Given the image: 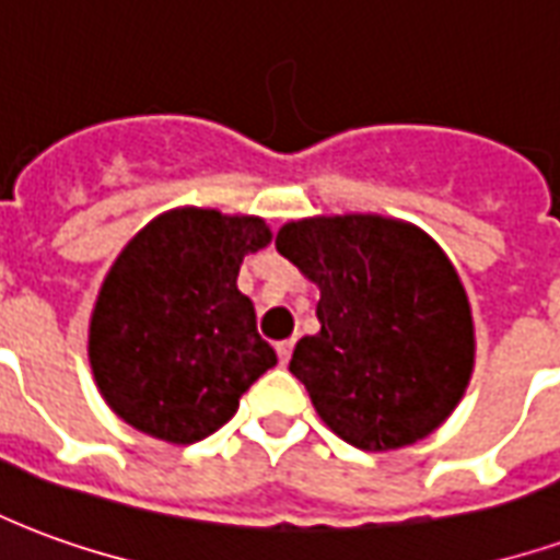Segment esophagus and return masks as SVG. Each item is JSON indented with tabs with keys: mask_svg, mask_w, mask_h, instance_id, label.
Listing matches in <instances>:
<instances>
[{
	"mask_svg": "<svg viewBox=\"0 0 560 560\" xmlns=\"http://www.w3.org/2000/svg\"><path fill=\"white\" fill-rule=\"evenodd\" d=\"M276 353H279L281 365H288V360H291V353H293V339L279 341V345H276Z\"/></svg>",
	"mask_w": 560,
	"mask_h": 560,
	"instance_id": "obj_1",
	"label": "esophagus"
}]
</instances>
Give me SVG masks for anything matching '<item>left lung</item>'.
<instances>
[{
  "label": "left lung",
  "mask_w": 560,
  "mask_h": 560,
  "mask_svg": "<svg viewBox=\"0 0 560 560\" xmlns=\"http://www.w3.org/2000/svg\"><path fill=\"white\" fill-rule=\"evenodd\" d=\"M276 248L320 288V332L291 357L320 420L369 453L432 434L474 372L468 293L441 245L384 215H317Z\"/></svg>",
  "instance_id": "left-lung-1"
}]
</instances>
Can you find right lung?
<instances>
[{
  "label": "right lung",
  "instance_id": "obj_1",
  "mask_svg": "<svg viewBox=\"0 0 560 560\" xmlns=\"http://www.w3.org/2000/svg\"><path fill=\"white\" fill-rule=\"evenodd\" d=\"M272 240L267 221L171 209L122 248L90 320L104 401L138 432L195 444L231 420L243 393L279 363L236 276Z\"/></svg>",
  "mask_w": 560,
  "mask_h": 560
}]
</instances>
